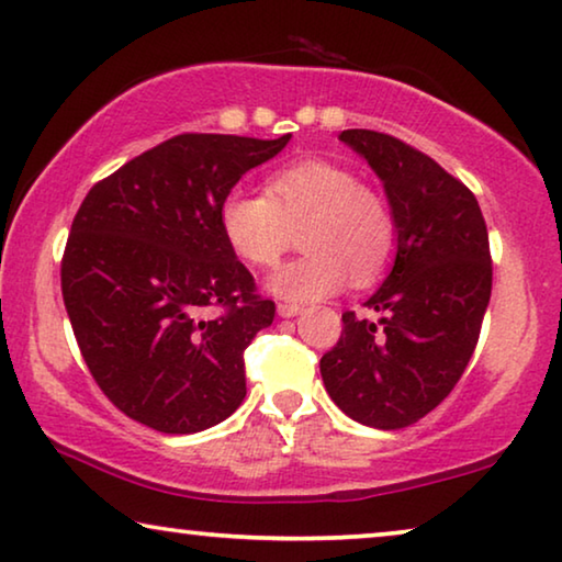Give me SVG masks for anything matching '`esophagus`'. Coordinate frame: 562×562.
<instances>
[{"mask_svg": "<svg viewBox=\"0 0 562 562\" xmlns=\"http://www.w3.org/2000/svg\"><path fill=\"white\" fill-rule=\"evenodd\" d=\"M301 306H296V304H279V316H283V318H291V316H296V314H301Z\"/></svg>", "mask_w": 562, "mask_h": 562, "instance_id": "obj_1", "label": "esophagus"}]
</instances>
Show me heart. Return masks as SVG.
Instances as JSON below:
<instances>
[{
    "instance_id": "1",
    "label": "heart",
    "mask_w": 562,
    "mask_h": 562,
    "mask_svg": "<svg viewBox=\"0 0 562 562\" xmlns=\"http://www.w3.org/2000/svg\"><path fill=\"white\" fill-rule=\"evenodd\" d=\"M223 238L256 269H271L296 244V261L273 273L271 291L311 301L339 291L347 279L369 286L396 254L394 211L357 172L329 160H299L271 172L266 193L231 191L218 211Z\"/></svg>"
}]
</instances>
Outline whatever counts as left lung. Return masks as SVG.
<instances>
[{
    "label": "left lung",
    "instance_id": "left-lung-1",
    "mask_svg": "<svg viewBox=\"0 0 562 562\" xmlns=\"http://www.w3.org/2000/svg\"><path fill=\"white\" fill-rule=\"evenodd\" d=\"M339 137L384 180L400 240L364 304L379 318L344 311L322 376L351 419L402 429L445 402L477 347L492 291L487 226L470 188L429 155L376 131Z\"/></svg>",
    "mask_w": 562,
    "mask_h": 562
}]
</instances>
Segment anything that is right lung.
Masks as SVG:
<instances>
[{"instance_id": "right-lung-1", "label": "right lung", "mask_w": 562, "mask_h": 562, "mask_svg": "<svg viewBox=\"0 0 562 562\" xmlns=\"http://www.w3.org/2000/svg\"><path fill=\"white\" fill-rule=\"evenodd\" d=\"M289 140L176 135L98 180L75 213L59 269L67 316L102 394L140 425L191 435L244 402V351L276 304L218 211Z\"/></svg>"}]
</instances>
